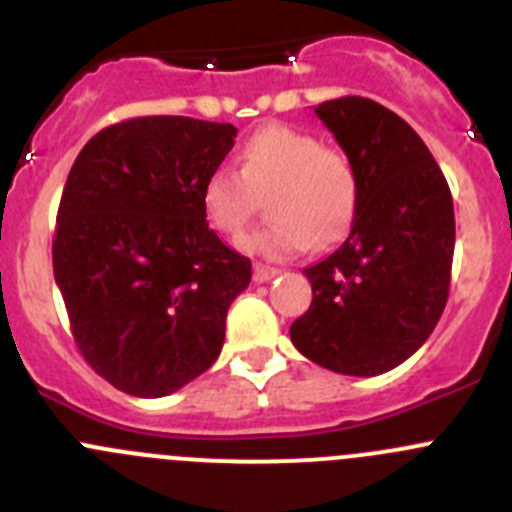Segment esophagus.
<instances>
[{"label":"esophagus","mask_w":512,"mask_h":512,"mask_svg":"<svg viewBox=\"0 0 512 512\" xmlns=\"http://www.w3.org/2000/svg\"><path fill=\"white\" fill-rule=\"evenodd\" d=\"M280 275V270L277 267H270V265H262V262H257L255 265V282H270L272 277Z\"/></svg>","instance_id":"34e87169"}]
</instances>
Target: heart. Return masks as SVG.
<instances>
[{"label":"heart","instance_id":"1","mask_svg":"<svg viewBox=\"0 0 512 512\" xmlns=\"http://www.w3.org/2000/svg\"><path fill=\"white\" fill-rule=\"evenodd\" d=\"M270 223L240 237L242 250L267 257H292L332 245L352 225L359 203V178L352 160L327 148L317 136L285 123L252 133L240 151V170L218 165L200 188L205 220L223 235H237L267 195Z\"/></svg>","mask_w":512,"mask_h":512}]
</instances>
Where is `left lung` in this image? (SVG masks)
I'll list each match as a JSON object with an SVG mask.
<instances>
[{"mask_svg":"<svg viewBox=\"0 0 512 512\" xmlns=\"http://www.w3.org/2000/svg\"><path fill=\"white\" fill-rule=\"evenodd\" d=\"M359 178L352 232L307 267L312 304L289 327L309 361L349 376L391 371L448 302L456 218L441 168L401 116L361 96L314 108Z\"/></svg>","mask_w":512,"mask_h":512,"instance_id":"left-lung-1","label":"left lung"}]
</instances>
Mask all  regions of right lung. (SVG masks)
Here are the masks:
<instances>
[{
    "label": "right lung",
    "instance_id": "right-lung-1",
    "mask_svg": "<svg viewBox=\"0 0 512 512\" xmlns=\"http://www.w3.org/2000/svg\"><path fill=\"white\" fill-rule=\"evenodd\" d=\"M232 123L141 116L76 156L51 245L71 334L98 376L141 399L218 359L252 265L210 230L200 188L235 146Z\"/></svg>",
    "mask_w": 512,
    "mask_h": 512
}]
</instances>
